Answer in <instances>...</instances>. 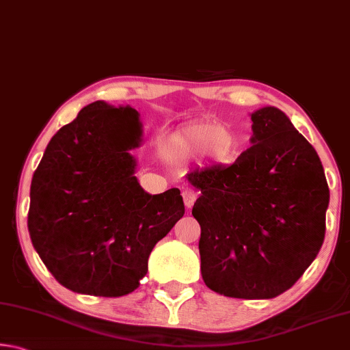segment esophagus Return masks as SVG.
Listing matches in <instances>:
<instances>
[{"instance_id":"obj_1","label":"esophagus","mask_w":350,"mask_h":350,"mask_svg":"<svg viewBox=\"0 0 350 350\" xmlns=\"http://www.w3.org/2000/svg\"><path fill=\"white\" fill-rule=\"evenodd\" d=\"M182 198H183V204H185L187 208H191V206L194 205V202H196L198 194L194 193L191 188H185L182 191Z\"/></svg>"}]
</instances>
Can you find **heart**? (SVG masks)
<instances>
[{
    "label": "heart",
    "instance_id": "b5f03b06",
    "mask_svg": "<svg viewBox=\"0 0 350 350\" xmlns=\"http://www.w3.org/2000/svg\"><path fill=\"white\" fill-rule=\"evenodd\" d=\"M239 151V139L232 129L219 122H196L177 129L170 140L174 159H194L205 154L219 167L232 163Z\"/></svg>",
    "mask_w": 350,
    "mask_h": 350
}]
</instances>
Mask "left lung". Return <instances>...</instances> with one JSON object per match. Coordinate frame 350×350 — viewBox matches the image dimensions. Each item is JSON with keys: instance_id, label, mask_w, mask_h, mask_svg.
I'll return each mask as SVG.
<instances>
[{"instance_id": "8db88e82", "label": "left lung", "mask_w": 350, "mask_h": 350, "mask_svg": "<svg viewBox=\"0 0 350 350\" xmlns=\"http://www.w3.org/2000/svg\"><path fill=\"white\" fill-rule=\"evenodd\" d=\"M252 146L230 167L185 177L200 196V271L230 298L270 299L317 258L325 233L329 187L318 154L275 106L252 112Z\"/></svg>"}]
</instances>
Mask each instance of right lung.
<instances>
[{"label": "right lung", "mask_w": 350, "mask_h": 350, "mask_svg": "<svg viewBox=\"0 0 350 350\" xmlns=\"http://www.w3.org/2000/svg\"><path fill=\"white\" fill-rule=\"evenodd\" d=\"M139 112L103 100L83 108L46 146L31 183L27 228L47 270L69 290L134 292L154 245L185 213L179 188L150 194L134 176Z\"/></svg>", "instance_id": "add662e5"}]
</instances>
